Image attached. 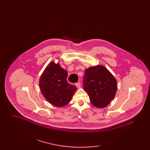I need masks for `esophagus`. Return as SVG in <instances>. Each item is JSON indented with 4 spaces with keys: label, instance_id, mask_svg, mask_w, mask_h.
<instances>
[{
    "label": "esophagus",
    "instance_id": "1",
    "mask_svg": "<svg viewBox=\"0 0 150 150\" xmlns=\"http://www.w3.org/2000/svg\"><path fill=\"white\" fill-rule=\"evenodd\" d=\"M75 86H76V87H77L78 88H80V86H81V83H77L75 84Z\"/></svg>",
    "mask_w": 150,
    "mask_h": 150
}]
</instances>
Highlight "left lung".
<instances>
[{
	"instance_id": "8db88e82",
	"label": "left lung",
	"mask_w": 150,
	"mask_h": 150,
	"mask_svg": "<svg viewBox=\"0 0 150 150\" xmlns=\"http://www.w3.org/2000/svg\"><path fill=\"white\" fill-rule=\"evenodd\" d=\"M83 86L93 105L103 108L114 99L117 82L106 68L103 66H96L85 70Z\"/></svg>"
}]
</instances>
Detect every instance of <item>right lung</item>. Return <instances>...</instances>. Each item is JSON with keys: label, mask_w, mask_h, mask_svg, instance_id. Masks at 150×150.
<instances>
[{"label": "right lung", "mask_w": 150, "mask_h": 150, "mask_svg": "<svg viewBox=\"0 0 150 150\" xmlns=\"http://www.w3.org/2000/svg\"><path fill=\"white\" fill-rule=\"evenodd\" d=\"M67 72L59 64L50 63L43 72L39 81L41 92L45 98L55 106L68 104L76 90V86L68 83Z\"/></svg>", "instance_id": "add662e5"}]
</instances>
